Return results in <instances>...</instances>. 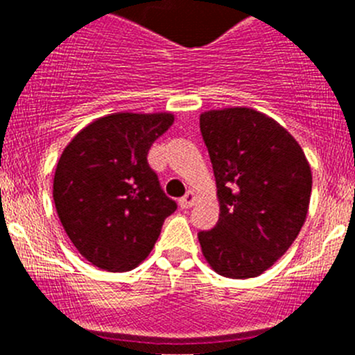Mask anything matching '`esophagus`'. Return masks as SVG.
Wrapping results in <instances>:
<instances>
[{
    "mask_svg": "<svg viewBox=\"0 0 355 355\" xmlns=\"http://www.w3.org/2000/svg\"><path fill=\"white\" fill-rule=\"evenodd\" d=\"M194 200H196V194L192 191H189L187 194L180 199V207L182 209H187V207H191L192 204H194Z\"/></svg>",
    "mask_w": 355,
    "mask_h": 355,
    "instance_id": "34e87169",
    "label": "esophagus"
}]
</instances>
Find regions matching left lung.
Wrapping results in <instances>:
<instances>
[{
	"label": "left lung",
	"mask_w": 355,
	"mask_h": 355,
	"mask_svg": "<svg viewBox=\"0 0 355 355\" xmlns=\"http://www.w3.org/2000/svg\"><path fill=\"white\" fill-rule=\"evenodd\" d=\"M199 125L220 200L216 227L198 234L200 249L221 277H259L306 221L311 166L299 142L256 110H211Z\"/></svg>",
	"instance_id": "obj_1"
}]
</instances>
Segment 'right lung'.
<instances>
[{
    "label": "right lung",
    "mask_w": 355,
    "mask_h": 355,
    "mask_svg": "<svg viewBox=\"0 0 355 355\" xmlns=\"http://www.w3.org/2000/svg\"><path fill=\"white\" fill-rule=\"evenodd\" d=\"M171 113H113L82 128L58 161L56 213L71 244L94 266L130 271L148 257L177 202L148 163Z\"/></svg>",
    "instance_id": "obj_1"
}]
</instances>
